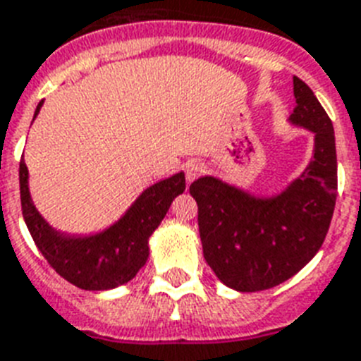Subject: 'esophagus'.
I'll return each instance as SVG.
<instances>
[{
	"instance_id": "1",
	"label": "esophagus",
	"mask_w": 361,
	"mask_h": 361,
	"mask_svg": "<svg viewBox=\"0 0 361 361\" xmlns=\"http://www.w3.org/2000/svg\"><path fill=\"white\" fill-rule=\"evenodd\" d=\"M205 171V166H204V163H200V161H189L185 165V178H187V181H195L196 178H198L200 174H202V172Z\"/></svg>"
}]
</instances>
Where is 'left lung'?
<instances>
[{"instance_id": "obj_1", "label": "left lung", "mask_w": 361, "mask_h": 361, "mask_svg": "<svg viewBox=\"0 0 361 361\" xmlns=\"http://www.w3.org/2000/svg\"><path fill=\"white\" fill-rule=\"evenodd\" d=\"M290 123L314 134V156L283 192L259 198L214 176L190 183L205 262L226 286L260 292L288 281L319 251L334 214L338 161L332 121L293 77Z\"/></svg>"}]
</instances>
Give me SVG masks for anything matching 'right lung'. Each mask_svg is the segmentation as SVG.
Masks as SVG:
<instances>
[{"label":"right lung","mask_w":361,"mask_h":361,"mask_svg":"<svg viewBox=\"0 0 361 361\" xmlns=\"http://www.w3.org/2000/svg\"><path fill=\"white\" fill-rule=\"evenodd\" d=\"M42 104L44 101L36 106L35 119ZM183 190L185 174L178 172L143 190L114 226L90 237H75L53 229L36 211L29 192V171L23 157L20 161L21 213L36 247L60 277L93 292L121 286L137 275L148 259V238Z\"/></svg>","instance_id":"right-lung-1"}]
</instances>
